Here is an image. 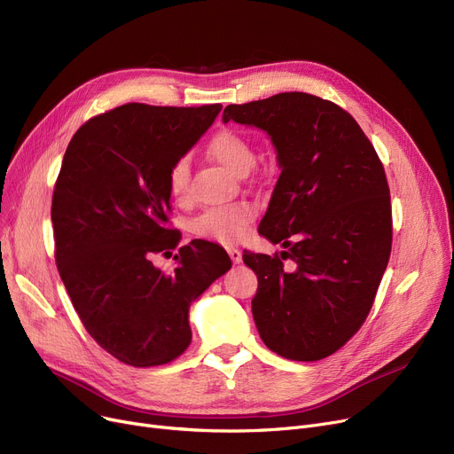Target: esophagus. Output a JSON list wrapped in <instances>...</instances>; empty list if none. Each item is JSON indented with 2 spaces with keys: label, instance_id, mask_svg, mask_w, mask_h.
<instances>
[{
  "label": "esophagus",
  "instance_id": "34e87169",
  "mask_svg": "<svg viewBox=\"0 0 454 454\" xmlns=\"http://www.w3.org/2000/svg\"><path fill=\"white\" fill-rule=\"evenodd\" d=\"M226 250H228V254H230V257H231L233 263H241V261H243V252H241L239 248H235V247H228Z\"/></svg>",
  "mask_w": 454,
  "mask_h": 454
}]
</instances>
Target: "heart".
<instances>
[{"label": "heart", "mask_w": 454, "mask_h": 454, "mask_svg": "<svg viewBox=\"0 0 454 454\" xmlns=\"http://www.w3.org/2000/svg\"><path fill=\"white\" fill-rule=\"evenodd\" d=\"M207 149L215 161H219L224 169L237 176L247 175L255 163V151L250 139L231 129L215 132L209 139ZM167 185H169V193L175 202L185 204L189 200V160L185 156L178 158L171 165L169 173H167ZM254 217L255 211L248 202L209 207L191 223V231L200 239L233 245L247 233Z\"/></svg>", "instance_id": "1"}]
</instances>
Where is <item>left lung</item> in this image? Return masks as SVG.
I'll return each mask as SVG.
<instances>
[{
    "mask_svg": "<svg viewBox=\"0 0 454 454\" xmlns=\"http://www.w3.org/2000/svg\"><path fill=\"white\" fill-rule=\"evenodd\" d=\"M223 121L265 130L281 167L259 233L287 252L243 254L259 337L285 359H325L361 329L388 265L385 167L359 123L311 93L230 105Z\"/></svg>",
    "mask_w": 454,
    "mask_h": 454,
    "instance_id": "left-lung-1",
    "label": "left lung"
}]
</instances>
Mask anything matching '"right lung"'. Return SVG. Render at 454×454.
I'll return each instance as SVG.
<instances>
[{"label": "right lung", "instance_id": "obj_1", "mask_svg": "<svg viewBox=\"0 0 454 454\" xmlns=\"http://www.w3.org/2000/svg\"><path fill=\"white\" fill-rule=\"evenodd\" d=\"M221 108L129 103L88 119L66 149L51 204L57 269L90 337L129 366L180 356L189 305L231 267L202 239L180 247L175 273L152 265L180 243L167 173Z\"/></svg>", "mask_w": 454, "mask_h": 454}]
</instances>
